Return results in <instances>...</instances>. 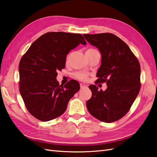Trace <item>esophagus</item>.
Masks as SVG:
<instances>
[{
    "mask_svg": "<svg viewBox=\"0 0 157 157\" xmlns=\"http://www.w3.org/2000/svg\"><path fill=\"white\" fill-rule=\"evenodd\" d=\"M80 86H81V89H84V88L86 87V85L84 83H81V84H80Z\"/></svg>",
    "mask_w": 157,
    "mask_h": 157,
    "instance_id": "34e87169",
    "label": "esophagus"
}]
</instances>
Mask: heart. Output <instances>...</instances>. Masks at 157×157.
Here are the masks:
<instances>
[{
	"label": "heart",
	"instance_id": "heart-1",
	"mask_svg": "<svg viewBox=\"0 0 157 157\" xmlns=\"http://www.w3.org/2000/svg\"><path fill=\"white\" fill-rule=\"evenodd\" d=\"M96 51V50L93 49V48H90V49H88L86 51ZM68 60V56H67V60ZM75 77L76 78L80 80V81H86L87 78H88L89 75L86 73V72H77L75 74Z\"/></svg>",
	"mask_w": 157,
	"mask_h": 157
}]
</instances>
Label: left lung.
<instances>
[{"mask_svg":"<svg viewBox=\"0 0 157 157\" xmlns=\"http://www.w3.org/2000/svg\"><path fill=\"white\" fill-rule=\"evenodd\" d=\"M83 36L101 54L96 82H106L107 85L105 91L98 90L94 85L89 86L92 97L86 102L87 109L98 120L113 123L127 113L139 93V62L128 46L113 34Z\"/></svg>","mask_w":157,"mask_h":157,"instance_id":"1","label":"left lung"}]
</instances>
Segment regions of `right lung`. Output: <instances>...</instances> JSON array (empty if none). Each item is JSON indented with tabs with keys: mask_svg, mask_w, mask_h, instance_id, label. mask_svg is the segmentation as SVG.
Instances as JSON below:
<instances>
[{
	"mask_svg": "<svg viewBox=\"0 0 157 157\" xmlns=\"http://www.w3.org/2000/svg\"><path fill=\"white\" fill-rule=\"evenodd\" d=\"M86 43L81 34L50 32L40 36L22 56L19 63V90L28 111L41 121L63 114L70 99L80 89L71 80L60 85L57 71L65 67L71 50Z\"/></svg>",
	"mask_w": 157,
	"mask_h": 157,
	"instance_id": "add662e5",
	"label": "right lung"
}]
</instances>
